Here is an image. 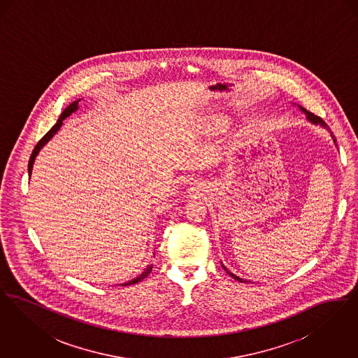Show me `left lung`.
<instances>
[{"mask_svg": "<svg viewBox=\"0 0 358 358\" xmlns=\"http://www.w3.org/2000/svg\"><path fill=\"white\" fill-rule=\"evenodd\" d=\"M302 108V107H301ZM302 111L306 114L307 120H310V122H313V123H315V124H321V126H324V129H329V126L326 124V122H324L321 117H318V115H314L313 113H310V111H307L306 108H302ZM331 136H333V134H331ZM333 139H334V142H336V138L333 136ZM222 268L227 271V273H229V276H232L234 279H236V280H238V282H245L244 279H241V278H238V276H236V275H234L232 273H229L224 266H222Z\"/></svg>", "mask_w": 358, "mask_h": 358, "instance_id": "left-lung-1", "label": "left lung"}]
</instances>
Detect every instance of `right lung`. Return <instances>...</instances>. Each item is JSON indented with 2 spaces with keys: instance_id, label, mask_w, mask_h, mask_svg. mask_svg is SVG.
Masks as SVG:
<instances>
[{
  "instance_id": "right-lung-1",
  "label": "right lung",
  "mask_w": 358,
  "mask_h": 358,
  "mask_svg": "<svg viewBox=\"0 0 358 358\" xmlns=\"http://www.w3.org/2000/svg\"><path fill=\"white\" fill-rule=\"evenodd\" d=\"M80 102V99L79 101H75L73 103H71L69 104V107L62 113V115H60V118H59V120L56 122V124L52 127L51 130L45 134V136H43L38 142H37V145L34 146V152H32V154H31V158H29V162H28V173H29V177H31V174H32V168H34V158H36V155L38 154V152H40V149L51 139L52 136H55L57 131H59V129L62 127V124H63V120H66L67 117H69L73 111H76L78 110V103ZM152 268H153V266H149L148 268H145V271L143 273H141L138 278H136V279H133V280H130V282H127V283H123L122 286H130V285H134V283H138V282H141L142 279H145L149 273H150V271H152Z\"/></svg>"
}]
</instances>
